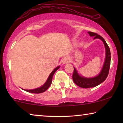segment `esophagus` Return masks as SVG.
Returning a JSON list of instances; mask_svg holds the SVG:
<instances>
[{
    "label": "esophagus",
    "mask_w": 123,
    "mask_h": 123,
    "mask_svg": "<svg viewBox=\"0 0 123 123\" xmlns=\"http://www.w3.org/2000/svg\"><path fill=\"white\" fill-rule=\"evenodd\" d=\"M70 61V59L69 58V57H65V58H63V59L62 60V63L64 64H65L69 63Z\"/></svg>",
    "instance_id": "esophagus-1"
}]
</instances>
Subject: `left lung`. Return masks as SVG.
<instances>
[{
  "label": "left lung",
  "mask_w": 123,
  "mask_h": 123,
  "mask_svg": "<svg viewBox=\"0 0 123 123\" xmlns=\"http://www.w3.org/2000/svg\"><path fill=\"white\" fill-rule=\"evenodd\" d=\"M90 36H93L94 38H99L102 40L105 45L106 50V57L105 62H104V66L102 67L101 71L99 74L93 78H85L82 77L79 74L77 70L75 68H74V71L72 75V78L74 83L79 87L82 88H91L97 86L102 83L108 75L109 69L110 67V61H111V53L110 50L107 43H106L105 40L100 35H99L96 33L92 32H88Z\"/></svg>",
  "instance_id": "left-lung-1"
}]
</instances>
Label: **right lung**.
<instances>
[{"mask_svg":"<svg viewBox=\"0 0 123 123\" xmlns=\"http://www.w3.org/2000/svg\"><path fill=\"white\" fill-rule=\"evenodd\" d=\"M60 68L59 66L57 67L56 68H55L53 70V72H51V74H50L49 77H48V80H47L46 82H45V83L43 85V86L39 87V88L33 89V90H23L26 91L27 92H30V93H43V92H45V91H46L49 88V87H50V85L51 84L52 82V79H53V77L54 74L55 72L59 68Z\"/></svg>","mask_w":123,"mask_h":123,"instance_id":"add662e5","label":"right lung"}]
</instances>
